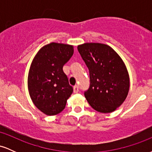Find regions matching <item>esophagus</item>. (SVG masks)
Returning a JSON list of instances; mask_svg holds the SVG:
<instances>
[{"label":"esophagus","instance_id":"obj_1","mask_svg":"<svg viewBox=\"0 0 152 152\" xmlns=\"http://www.w3.org/2000/svg\"><path fill=\"white\" fill-rule=\"evenodd\" d=\"M78 91H79V88H78V86H74V93H75V94L78 93Z\"/></svg>","mask_w":152,"mask_h":152}]
</instances>
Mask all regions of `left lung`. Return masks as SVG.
Wrapping results in <instances>:
<instances>
[{
    "label": "left lung",
    "instance_id": "obj_1",
    "mask_svg": "<svg viewBox=\"0 0 152 152\" xmlns=\"http://www.w3.org/2000/svg\"><path fill=\"white\" fill-rule=\"evenodd\" d=\"M78 50L89 71L90 86L84 96L101 113H111L123 104L129 90L126 65L111 47L99 43L78 45Z\"/></svg>",
    "mask_w": 152,
    "mask_h": 152
}]
</instances>
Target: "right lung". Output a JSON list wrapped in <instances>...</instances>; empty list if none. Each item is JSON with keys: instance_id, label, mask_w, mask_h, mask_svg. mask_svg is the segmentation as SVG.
Segmentation results:
<instances>
[{"instance_id": "1", "label": "right lung", "mask_w": 152, "mask_h": 152, "mask_svg": "<svg viewBox=\"0 0 152 152\" xmlns=\"http://www.w3.org/2000/svg\"><path fill=\"white\" fill-rule=\"evenodd\" d=\"M74 54V46L50 43L43 46L33 59L28 76V88L34 105L43 114L61 112L73 93L63 66Z\"/></svg>"}]
</instances>
